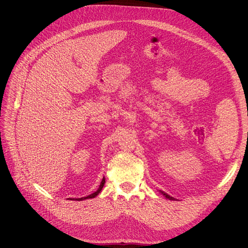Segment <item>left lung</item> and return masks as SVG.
I'll return each instance as SVG.
<instances>
[{"instance_id":"8db88e82","label":"left lung","mask_w":248,"mask_h":248,"mask_svg":"<svg viewBox=\"0 0 248 248\" xmlns=\"http://www.w3.org/2000/svg\"><path fill=\"white\" fill-rule=\"evenodd\" d=\"M160 192H161V193H162V194H163V195H164V196H165V197H166V198H168V199H170V200H174V198H173V197H171V196H170V195H169V194H167V193H165V192H164V191H161V190H160Z\"/></svg>"}]
</instances>
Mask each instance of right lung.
I'll return each mask as SVG.
<instances>
[{"mask_svg": "<svg viewBox=\"0 0 248 248\" xmlns=\"http://www.w3.org/2000/svg\"><path fill=\"white\" fill-rule=\"evenodd\" d=\"M105 178H103V180H102V182H101V184H100V186H99V188L95 191V192H93L92 194H90V195H88V196H85V197H81V198H76V199H70V200H77V201H80V200H85V199H89V198H94V197H96L99 193H100V191L102 190V188H103V186H104V185H105Z\"/></svg>", "mask_w": 248, "mask_h": 248, "instance_id": "add662e5", "label": "right lung"}]
</instances>
